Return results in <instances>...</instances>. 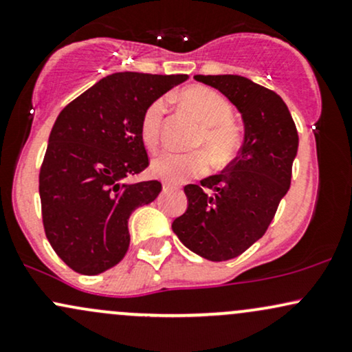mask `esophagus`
<instances>
[{
  "instance_id": "obj_1",
  "label": "esophagus",
  "mask_w": 352,
  "mask_h": 352,
  "mask_svg": "<svg viewBox=\"0 0 352 352\" xmlns=\"http://www.w3.org/2000/svg\"><path fill=\"white\" fill-rule=\"evenodd\" d=\"M162 190H164V192H170V190H173V187H172V185L165 184V182H164V184H162Z\"/></svg>"
}]
</instances>
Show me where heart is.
Segmentation results:
<instances>
[{
	"label": "heart",
	"instance_id": "obj_1",
	"mask_svg": "<svg viewBox=\"0 0 352 352\" xmlns=\"http://www.w3.org/2000/svg\"><path fill=\"white\" fill-rule=\"evenodd\" d=\"M180 102L197 117L201 124L200 144L210 152L218 164H225L235 155L240 147V134L232 122H228L232 109L228 100L213 89L192 86L179 94ZM165 112V100L159 99L148 106L140 122V135L148 148L159 142L160 125ZM152 172L170 184H179L190 175H199L208 168V157L204 152L179 153L164 151L152 160Z\"/></svg>",
	"mask_w": 352,
	"mask_h": 352
}]
</instances>
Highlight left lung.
I'll return each mask as SVG.
<instances>
[{
    "label": "left lung",
    "instance_id": "left-lung-1",
    "mask_svg": "<svg viewBox=\"0 0 352 352\" xmlns=\"http://www.w3.org/2000/svg\"><path fill=\"white\" fill-rule=\"evenodd\" d=\"M238 109L243 144L223 172L185 185L187 210L172 223L179 240L210 261L232 260L265 235L292 184L298 131L276 92L243 76H195Z\"/></svg>",
    "mask_w": 352,
    "mask_h": 352
}]
</instances>
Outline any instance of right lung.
<instances>
[{
	"instance_id": "add662e5",
	"label": "right lung",
	"mask_w": 352,
	"mask_h": 352,
	"mask_svg": "<svg viewBox=\"0 0 352 352\" xmlns=\"http://www.w3.org/2000/svg\"><path fill=\"white\" fill-rule=\"evenodd\" d=\"M187 78L116 72L56 119L39 172V197L47 240L74 272L99 274L127 253L129 218L162 190L159 180H127L148 165L140 122L152 102Z\"/></svg>"
}]
</instances>
